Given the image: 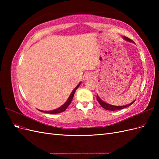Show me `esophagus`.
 Here are the masks:
<instances>
[{"label": "esophagus", "mask_w": 159, "mask_h": 159, "mask_svg": "<svg viewBox=\"0 0 159 159\" xmlns=\"http://www.w3.org/2000/svg\"><path fill=\"white\" fill-rule=\"evenodd\" d=\"M93 77V75L92 74H91V73H87V74H85L84 75V78L85 80H88V79L92 78Z\"/></svg>", "instance_id": "1"}]
</instances>
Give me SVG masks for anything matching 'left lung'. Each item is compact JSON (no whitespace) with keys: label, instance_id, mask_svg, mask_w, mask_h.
<instances>
[{"label":"left lung","instance_id":"8db88e82","mask_svg":"<svg viewBox=\"0 0 159 159\" xmlns=\"http://www.w3.org/2000/svg\"><path fill=\"white\" fill-rule=\"evenodd\" d=\"M123 38H124V40H125L126 41L134 43V42L133 40H131V39H129V38H127L126 36H124ZM97 100H98V102H99V103L100 104L101 106H102L103 108H104L105 109L109 110V111H116V110H120V109H124V108H126V107L130 106V105H132L134 102H135V100H134V101H133V102H132L131 103H129L128 105H123V106H115V105H110L109 103L104 102L103 101H102V99H100V98L99 97L98 94H97Z\"/></svg>","mask_w":159,"mask_h":159}]
</instances>
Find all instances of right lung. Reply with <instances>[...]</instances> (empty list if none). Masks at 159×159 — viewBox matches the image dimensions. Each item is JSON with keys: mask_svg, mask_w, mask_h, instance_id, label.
Returning <instances> with one entry per match:
<instances>
[{"mask_svg": "<svg viewBox=\"0 0 159 159\" xmlns=\"http://www.w3.org/2000/svg\"><path fill=\"white\" fill-rule=\"evenodd\" d=\"M80 84H81V82H80L78 85L76 86V87L75 88V89H74L73 91H72V92L71 93V94H70V95L69 98L68 99V100L66 101V102L64 105H62L59 108L56 109L52 110V111H42V110H39V111H42V112L47 113H50V114H56V113H61V112L64 111H65L67 108H68V107L69 106L70 104L71 103V100H72V99H73V98H74L75 91V90H76L77 89H78V88H79V86H80Z\"/></svg>", "mask_w": 159, "mask_h": 159, "instance_id": "obj_1", "label": "right lung"}]
</instances>
